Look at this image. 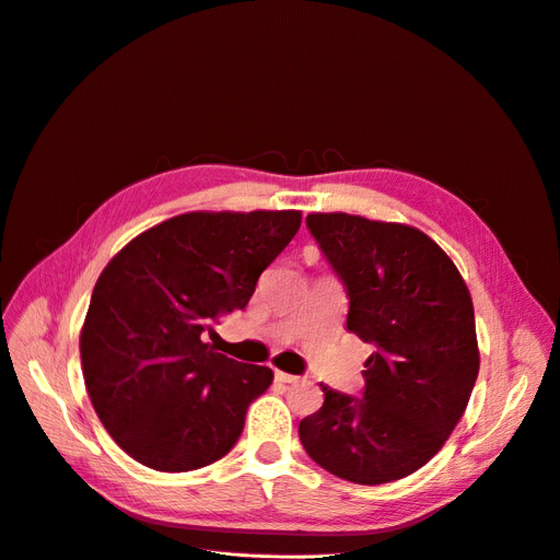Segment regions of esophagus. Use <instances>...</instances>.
<instances>
[{
    "instance_id": "1",
    "label": "esophagus",
    "mask_w": 560,
    "mask_h": 560,
    "mask_svg": "<svg viewBox=\"0 0 560 560\" xmlns=\"http://www.w3.org/2000/svg\"><path fill=\"white\" fill-rule=\"evenodd\" d=\"M276 380L282 382V384H295L301 377H299V375H289V373H284V371H276Z\"/></svg>"
}]
</instances>
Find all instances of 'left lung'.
<instances>
[{
    "instance_id": "1",
    "label": "left lung",
    "mask_w": 560,
    "mask_h": 560,
    "mask_svg": "<svg viewBox=\"0 0 560 560\" xmlns=\"http://www.w3.org/2000/svg\"><path fill=\"white\" fill-rule=\"evenodd\" d=\"M307 225L346 284L348 332L373 343L364 398L320 384L323 407L299 434L314 462L346 481L402 479L445 445L479 373L466 280L422 230L346 212Z\"/></svg>"
}]
</instances>
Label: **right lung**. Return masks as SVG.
Returning <instances> with one entry per match:
<instances>
[{
  "instance_id": "add662e5",
  "label": "right lung",
  "mask_w": 560,
  "mask_h": 560,
  "mask_svg": "<svg viewBox=\"0 0 560 560\" xmlns=\"http://www.w3.org/2000/svg\"><path fill=\"white\" fill-rule=\"evenodd\" d=\"M301 219L185 212L130 240L98 276L79 339L83 380L106 432L138 464L187 472L237 443L273 371L217 352L203 332L246 307Z\"/></svg>"
}]
</instances>
